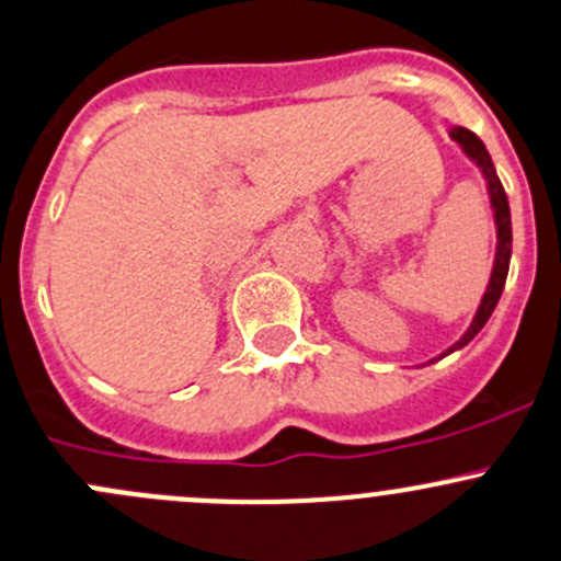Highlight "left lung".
<instances>
[{"instance_id":"8db88e82","label":"left lung","mask_w":561,"mask_h":561,"mask_svg":"<svg viewBox=\"0 0 561 561\" xmlns=\"http://www.w3.org/2000/svg\"><path fill=\"white\" fill-rule=\"evenodd\" d=\"M447 133H450L453 141L463 149V154H467L471 163L482 171V180H485V187H488V198H491L493 224H496V256H493V270H491V278H488L485 294H482L480 305H477L474 319H471L467 332H463V335L458 337L450 348H445L439 357L428 359V363H436V359H442V357H447V354L463 348L471 337H474L477 332L485 327V321L491 319L493 308H496L499 297H502V288H504V280H507V270H510V256H513V224H510L507 193H504L502 182H499L496 169H493V160H491V154H488L485 144H482L474 133L467 130V127H461V125H447Z\"/></svg>"}]
</instances>
